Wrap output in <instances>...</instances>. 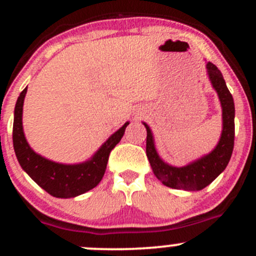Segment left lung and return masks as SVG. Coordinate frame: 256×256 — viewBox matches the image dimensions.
Segmentation results:
<instances>
[{
	"label": "left lung",
	"instance_id": "1",
	"mask_svg": "<svg viewBox=\"0 0 256 256\" xmlns=\"http://www.w3.org/2000/svg\"><path fill=\"white\" fill-rule=\"evenodd\" d=\"M207 76L218 96L222 108V132L214 150L186 166H174L164 162L158 154L152 130L144 122L147 130L146 154L156 178L166 186L186 192H198L211 184L222 173L230 160L234 146V102L223 80L222 74L214 64L206 62Z\"/></svg>",
	"mask_w": 256,
	"mask_h": 256
}]
</instances>
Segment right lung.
<instances>
[{
	"label": "right lung",
	"mask_w": 256,
	"mask_h": 256,
	"mask_svg": "<svg viewBox=\"0 0 256 256\" xmlns=\"http://www.w3.org/2000/svg\"><path fill=\"white\" fill-rule=\"evenodd\" d=\"M26 88L18 96L13 120V147L22 169L40 188L55 198H76L92 190L100 182L106 173L110 152L122 138L126 126L130 122L126 121L119 130L109 136L90 160L74 164L54 162L32 148L24 135L22 119Z\"/></svg>",
	"instance_id": "add662e5"
}]
</instances>
